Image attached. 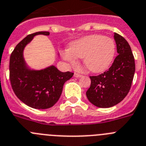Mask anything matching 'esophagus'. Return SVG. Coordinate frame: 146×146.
<instances>
[{"label": "esophagus", "mask_w": 146, "mask_h": 146, "mask_svg": "<svg viewBox=\"0 0 146 146\" xmlns=\"http://www.w3.org/2000/svg\"><path fill=\"white\" fill-rule=\"evenodd\" d=\"M74 76L76 77V78H80V77H81V76H82V75L79 74V73H75Z\"/></svg>", "instance_id": "34e87169"}]
</instances>
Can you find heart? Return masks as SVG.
<instances>
[{"label":"heart","instance_id":"heart-1","mask_svg":"<svg viewBox=\"0 0 146 146\" xmlns=\"http://www.w3.org/2000/svg\"><path fill=\"white\" fill-rule=\"evenodd\" d=\"M115 53V45L112 39L92 35L73 42L70 50L63 52V57L73 65L76 64V57L84 59V64L89 71L100 73L110 66Z\"/></svg>","mask_w":146,"mask_h":146}]
</instances>
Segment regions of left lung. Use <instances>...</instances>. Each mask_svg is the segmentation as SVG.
I'll list each match as a JSON object with an SVG mask.
<instances>
[{
	"instance_id": "obj_1",
	"label": "left lung",
	"mask_w": 146,
	"mask_h": 146,
	"mask_svg": "<svg viewBox=\"0 0 146 146\" xmlns=\"http://www.w3.org/2000/svg\"><path fill=\"white\" fill-rule=\"evenodd\" d=\"M119 54L108 70L98 76H89L90 87L86 94L89 102L99 108H110L124 99L130 90L135 71V58L128 42L114 33Z\"/></svg>"
}]
</instances>
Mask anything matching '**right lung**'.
<instances>
[{"instance_id": "obj_1", "label": "right lung", "mask_w": 146, "mask_h": 146, "mask_svg": "<svg viewBox=\"0 0 146 146\" xmlns=\"http://www.w3.org/2000/svg\"><path fill=\"white\" fill-rule=\"evenodd\" d=\"M40 34L48 35L49 33L30 34L16 46L10 56L9 78L14 94L22 102L33 108L46 109L58 101L64 84L73 77V73L61 72L54 65L40 70L27 68L23 50L35 35Z\"/></svg>"}]
</instances>
